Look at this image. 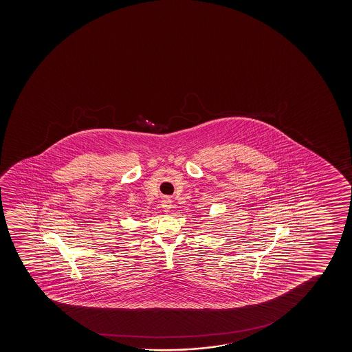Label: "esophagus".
Wrapping results in <instances>:
<instances>
[{
	"instance_id": "34e87169",
	"label": "esophagus",
	"mask_w": 352,
	"mask_h": 352,
	"mask_svg": "<svg viewBox=\"0 0 352 352\" xmlns=\"http://www.w3.org/2000/svg\"><path fill=\"white\" fill-rule=\"evenodd\" d=\"M170 203H172V201H170L168 197L164 198V201H162V204H161V206L164 208V212H169V209L172 208V204H170Z\"/></svg>"
}]
</instances>
